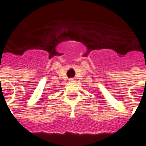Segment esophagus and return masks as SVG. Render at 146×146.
<instances>
[{"label": "esophagus", "instance_id": "obj_1", "mask_svg": "<svg viewBox=\"0 0 146 146\" xmlns=\"http://www.w3.org/2000/svg\"><path fill=\"white\" fill-rule=\"evenodd\" d=\"M70 83H72V82H74V79H71V80H70Z\"/></svg>", "mask_w": 146, "mask_h": 146}]
</instances>
